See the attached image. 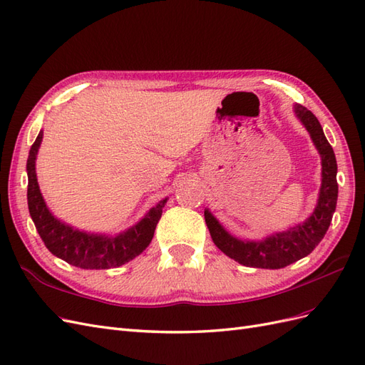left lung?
I'll return each mask as SVG.
<instances>
[{
  "label": "left lung",
  "instance_id": "obj_1",
  "mask_svg": "<svg viewBox=\"0 0 365 365\" xmlns=\"http://www.w3.org/2000/svg\"><path fill=\"white\" fill-rule=\"evenodd\" d=\"M294 114L309 132L322 157V187H319L317 205L311 216L295 227L272 233L260 240H247L231 235L208 208L204 210L205 224L215 245L230 259L245 267L280 269L306 257L324 237L335 213L338 200V168L334 149L329 145L318 118L307 108L295 103Z\"/></svg>",
  "mask_w": 365,
  "mask_h": 365
}]
</instances>
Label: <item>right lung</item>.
I'll return each mask as SVG.
<instances>
[{"mask_svg": "<svg viewBox=\"0 0 365 365\" xmlns=\"http://www.w3.org/2000/svg\"><path fill=\"white\" fill-rule=\"evenodd\" d=\"M42 135L43 132L41 130L29 153L27 202L33 224L48 251L53 256L82 269L117 268L140 256L150 244L168 197L152 207L135 225L118 235L90 233L65 224L50 212L38 184L36 157Z\"/></svg>", "mask_w": 365, "mask_h": 365, "instance_id": "1", "label": "right lung"}]
</instances>
